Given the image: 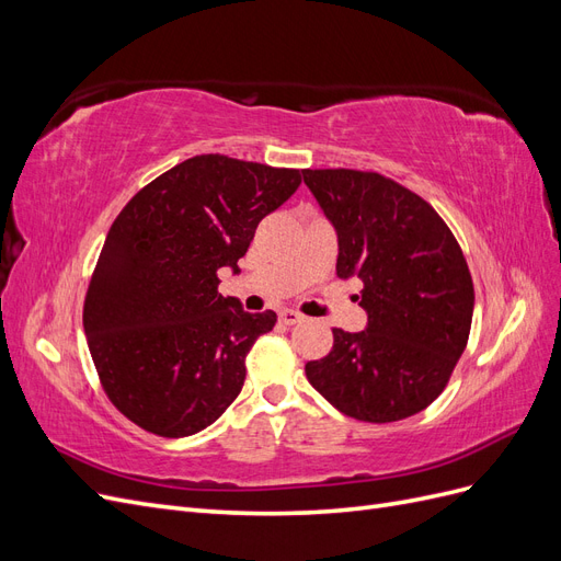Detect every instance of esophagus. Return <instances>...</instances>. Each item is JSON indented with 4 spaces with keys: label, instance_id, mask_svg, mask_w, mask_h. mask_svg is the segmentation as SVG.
Here are the masks:
<instances>
[{
    "label": "esophagus",
    "instance_id": "34e87169",
    "mask_svg": "<svg viewBox=\"0 0 561 561\" xmlns=\"http://www.w3.org/2000/svg\"><path fill=\"white\" fill-rule=\"evenodd\" d=\"M304 316L295 309H283L280 311V322H285V325H295V322H301Z\"/></svg>",
    "mask_w": 561,
    "mask_h": 561
}]
</instances>
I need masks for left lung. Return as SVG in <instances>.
I'll return each mask as SVG.
<instances>
[{"label":"left lung","instance_id":"left-lung-1","mask_svg":"<svg viewBox=\"0 0 561 561\" xmlns=\"http://www.w3.org/2000/svg\"><path fill=\"white\" fill-rule=\"evenodd\" d=\"M304 182L336 229V276L363 283L367 330L332 328L307 379L339 412L367 423L412 416L443 393L468 344L474 290L445 219L375 171L318 168Z\"/></svg>","mask_w":561,"mask_h":561}]
</instances>
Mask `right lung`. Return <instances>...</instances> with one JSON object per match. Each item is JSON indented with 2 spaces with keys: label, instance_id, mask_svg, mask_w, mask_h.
<instances>
[{
  "label": "right lung",
  "instance_id": "1",
  "mask_svg": "<svg viewBox=\"0 0 561 561\" xmlns=\"http://www.w3.org/2000/svg\"><path fill=\"white\" fill-rule=\"evenodd\" d=\"M301 182L297 168L225 154L178 163L112 222L83 299V332L110 402L135 426L186 437L225 414L245 355L276 313L217 293V271Z\"/></svg>",
  "mask_w": 561,
  "mask_h": 561
}]
</instances>
